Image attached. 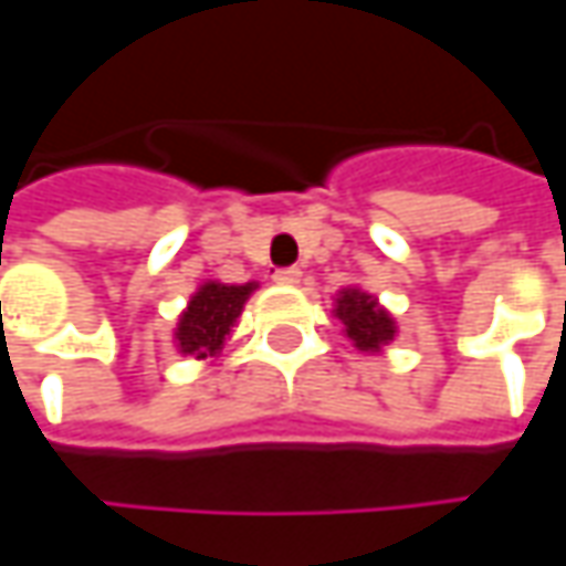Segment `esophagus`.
I'll return each mask as SVG.
<instances>
[{"label": "esophagus", "instance_id": "34e87169", "mask_svg": "<svg viewBox=\"0 0 566 566\" xmlns=\"http://www.w3.org/2000/svg\"><path fill=\"white\" fill-rule=\"evenodd\" d=\"M273 280L283 283V286H293V283L302 280V271H298V268H280V271L273 273Z\"/></svg>", "mask_w": 566, "mask_h": 566}]
</instances>
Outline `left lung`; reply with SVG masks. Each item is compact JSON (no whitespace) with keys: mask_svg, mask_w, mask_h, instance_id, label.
I'll return each mask as SVG.
<instances>
[{"mask_svg":"<svg viewBox=\"0 0 566 566\" xmlns=\"http://www.w3.org/2000/svg\"><path fill=\"white\" fill-rule=\"evenodd\" d=\"M334 315L343 321V334L353 339V346L361 353H380L397 337V321L387 308H380L375 295L361 293V290H343L337 295Z\"/></svg>","mask_w":566,"mask_h":566,"instance_id":"obj_1","label":"left lung"}]
</instances>
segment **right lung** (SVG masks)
Returning <instances> with one entry per match:
<instances>
[{
    "instance_id": "add662e5",
    "label": "right lung",
    "mask_w": 566,
    "mask_h": 566,
    "mask_svg": "<svg viewBox=\"0 0 566 566\" xmlns=\"http://www.w3.org/2000/svg\"><path fill=\"white\" fill-rule=\"evenodd\" d=\"M254 290H258V283L229 286V283H217V280H207L205 286H198V293L188 298V308L176 324L179 353L195 356V359L220 356L232 324L239 321Z\"/></svg>"
}]
</instances>
